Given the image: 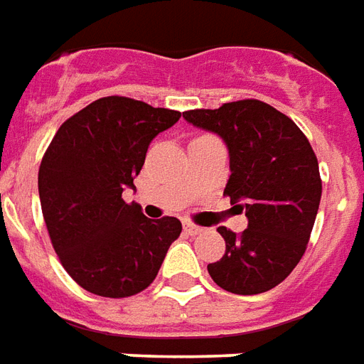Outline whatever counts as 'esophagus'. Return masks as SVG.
<instances>
[{
    "label": "esophagus",
    "mask_w": 364,
    "mask_h": 364,
    "mask_svg": "<svg viewBox=\"0 0 364 364\" xmlns=\"http://www.w3.org/2000/svg\"><path fill=\"white\" fill-rule=\"evenodd\" d=\"M185 231L189 233V235H198V233H203L204 228H200V225H195V223H185Z\"/></svg>",
    "instance_id": "esophagus-1"
}]
</instances>
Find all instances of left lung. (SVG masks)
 I'll return each mask as SVG.
<instances>
[{"instance_id":"left-lung-1","label":"left lung","mask_w":364,"mask_h":364,"mask_svg":"<svg viewBox=\"0 0 364 364\" xmlns=\"http://www.w3.org/2000/svg\"><path fill=\"white\" fill-rule=\"evenodd\" d=\"M191 125L216 133L230 152L223 195L249 220L243 233L218 228L225 255L208 264L222 289L257 295L282 284L305 255L318 212V160L303 131L260 100L191 109Z\"/></svg>"}]
</instances>
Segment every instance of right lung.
<instances>
[{"mask_svg": "<svg viewBox=\"0 0 364 364\" xmlns=\"http://www.w3.org/2000/svg\"><path fill=\"white\" fill-rule=\"evenodd\" d=\"M181 114L141 100L106 96L58 129L38 171L46 228L61 264L100 297H131L158 276L177 218L150 220L121 195L134 189L146 150Z\"/></svg>", "mask_w": 364, "mask_h": 364, "instance_id": "1", "label": "right lung"}]
</instances>
